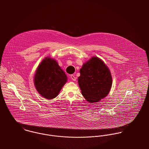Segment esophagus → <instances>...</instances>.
<instances>
[{"label":"esophagus","instance_id":"esophagus-1","mask_svg":"<svg viewBox=\"0 0 149 149\" xmlns=\"http://www.w3.org/2000/svg\"><path fill=\"white\" fill-rule=\"evenodd\" d=\"M70 79L73 80V81H76V78L74 75H70Z\"/></svg>","mask_w":149,"mask_h":149}]
</instances>
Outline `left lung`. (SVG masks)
I'll use <instances>...</instances> for the list:
<instances>
[{"mask_svg":"<svg viewBox=\"0 0 149 149\" xmlns=\"http://www.w3.org/2000/svg\"><path fill=\"white\" fill-rule=\"evenodd\" d=\"M78 83L84 97L89 103H96L109 93L112 79L106 64L99 57H92L80 70Z\"/></svg>","mask_w":149,"mask_h":149,"instance_id":"8db88e82","label":"left lung"}]
</instances>
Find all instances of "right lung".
Wrapping results in <instances>:
<instances>
[{
	"label": "right lung",
	"instance_id": "1",
	"mask_svg": "<svg viewBox=\"0 0 149 149\" xmlns=\"http://www.w3.org/2000/svg\"><path fill=\"white\" fill-rule=\"evenodd\" d=\"M67 80L65 73L56 60L47 57L37 68L34 84L42 97L53 99L58 95Z\"/></svg>",
	"mask_w": 149,
	"mask_h": 149
}]
</instances>
